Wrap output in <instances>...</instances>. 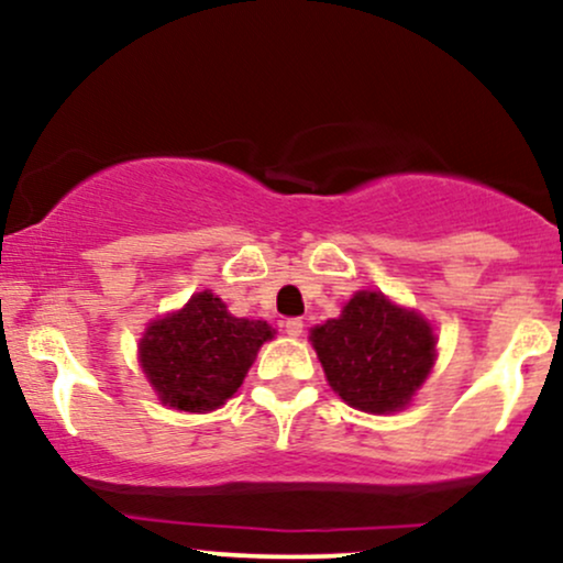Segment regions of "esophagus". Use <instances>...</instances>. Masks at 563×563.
Here are the masks:
<instances>
[{"mask_svg": "<svg viewBox=\"0 0 563 563\" xmlns=\"http://www.w3.org/2000/svg\"><path fill=\"white\" fill-rule=\"evenodd\" d=\"M283 328H286L288 335H294V339H299V335L303 333V322L299 318H290L283 322Z\"/></svg>", "mask_w": 563, "mask_h": 563, "instance_id": "obj_1", "label": "esophagus"}]
</instances>
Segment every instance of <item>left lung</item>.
<instances>
[{"instance_id":"8db88e82","label":"left lung","mask_w":563,"mask_h":563,"mask_svg":"<svg viewBox=\"0 0 563 563\" xmlns=\"http://www.w3.org/2000/svg\"><path fill=\"white\" fill-rule=\"evenodd\" d=\"M312 346L333 391L365 412L405 407L434 365L429 322L376 290H360L339 320L314 328Z\"/></svg>"}]
</instances>
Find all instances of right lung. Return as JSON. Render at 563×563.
Returning a JSON list of instances; mask_svg holds the SVG:
<instances>
[{
	"instance_id": "right-lung-1",
	"label": "right lung",
	"mask_w": 563,
	"mask_h": 563,
	"mask_svg": "<svg viewBox=\"0 0 563 563\" xmlns=\"http://www.w3.org/2000/svg\"><path fill=\"white\" fill-rule=\"evenodd\" d=\"M267 339H273L267 322L232 318L222 299L203 290L185 309L147 328L140 363L161 402L203 412L238 391L256 349Z\"/></svg>"
}]
</instances>
